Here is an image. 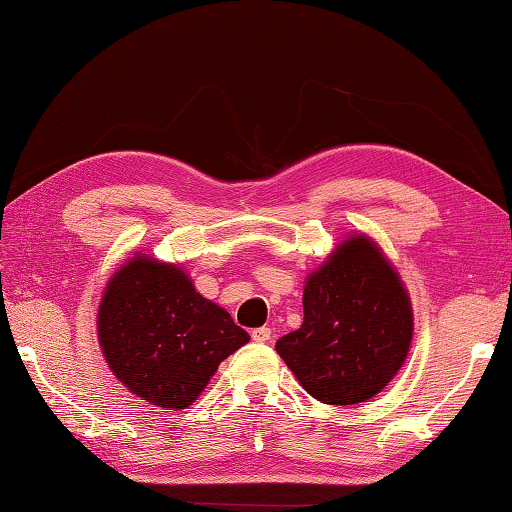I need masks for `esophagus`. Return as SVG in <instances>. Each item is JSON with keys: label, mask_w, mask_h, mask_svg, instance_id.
Instances as JSON below:
<instances>
[{"label": "esophagus", "mask_w": 512, "mask_h": 512, "mask_svg": "<svg viewBox=\"0 0 512 512\" xmlns=\"http://www.w3.org/2000/svg\"><path fill=\"white\" fill-rule=\"evenodd\" d=\"M271 336H274V333H271L269 327H258V329L252 331V338H254L256 342H269Z\"/></svg>", "instance_id": "esophagus-1"}]
</instances>
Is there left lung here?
<instances>
[{
	"label": "left lung",
	"instance_id": "left-lung-1",
	"mask_svg": "<svg viewBox=\"0 0 512 512\" xmlns=\"http://www.w3.org/2000/svg\"><path fill=\"white\" fill-rule=\"evenodd\" d=\"M302 307V327L276 351L316 400L364 402L400 371L413 338L411 302L369 238L344 241L307 278Z\"/></svg>",
	"mask_w": 512,
	"mask_h": 512
}]
</instances>
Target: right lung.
<instances>
[{
	"instance_id": "obj_1",
	"label": "right lung",
	"mask_w": 512,
	"mask_h": 512,
	"mask_svg": "<svg viewBox=\"0 0 512 512\" xmlns=\"http://www.w3.org/2000/svg\"><path fill=\"white\" fill-rule=\"evenodd\" d=\"M99 342L114 375L163 409H185L229 353L249 342L179 267L137 256L108 283L99 307Z\"/></svg>"
}]
</instances>
